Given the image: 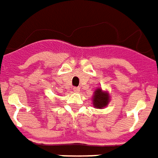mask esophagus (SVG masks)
<instances>
[{
	"label": "esophagus",
	"mask_w": 158,
	"mask_h": 158,
	"mask_svg": "<svg viewBox=\"0 0 158 158\" xmlns=\"http://www.w3.org/2000/svg\"><path fill=\"white\" fill-rule=\"evenodd\" d=\"M73 90L75 93H79L80 92V88H74Z\"/></svg>",
	"instance_id": "1"
}]
</instances>
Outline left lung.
<instances>
[{"label": "left lung", "instance_id": "obj_1", "mask_svg": "<svg viewBox=\"0 0 158 158\" xmlns=\"http://www.w3.org/2000/svg\"><path fill=\"white\" fill-rule=\"evenodd\" d=\"M92 104L96 109H104L109 105L110 96L109 92L104 91L101 88H97L92 97Z\"/></svg>", "mask_w": 158, "mask_h": 158}]
</instances>
